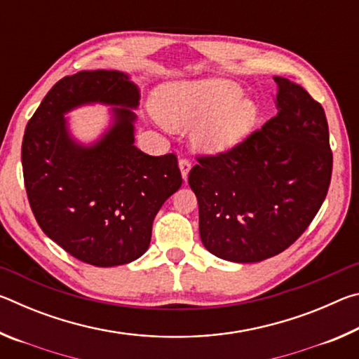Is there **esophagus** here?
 I'll return each mask as SVG.
<instances>
[{
	"label": "esophagus",
	"mask_w": 359,
	"mask_h": 359,
	"mask_svg": "<svg viewBox=\"0 0 359 359\" xmlns=\"http://www.w3.org/2000/svg\"><path fill=\"white\" fill-rule=\"evenodd\" d=\"M179 168H180V172H182V177H184V180L187 182L188 179V172H190L191 169V163L188 158H180L179 160Z\"/></svg>",
	"instance_id": "1"
}]
</instances>
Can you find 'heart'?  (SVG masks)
<instances>
[{
    "mask_svg": "<svg viewBox=\"0 0 359 359\" xmlns=\"http://www.w3.org/2000/svg\"><path fill=\"white\" fill-rule=\"evenodd\" d=\"M239 85L220 79L169 83L158 88L154 111L161 123L182 130L197 125L193 142L204 151H222L250 135L258 121V106L239 96Z\"/></svg>",
    "mask_w": 359,
    "mask_h": 359,
    "instance_id": "obj_1",
    "label": "heart"
}]
</instances>
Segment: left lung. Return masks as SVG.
Listing matches in <instances>:
<instances>
[{
  "label": "left lung",
  "mask_w": 359,
  "mask_h": 359,
  "mask_svg": "<svg viewBox=\"0 0 359 359\" xmlns=\"http://www.w3.org/2000/svg\"><path fill=\"white\" fill-rule=\"evenodd\" d=\"M274 81L276 117L233 149L198 156L188 174L204 247L234 263H257L288 248L312 223L331 182L323 107L301 85Z\"/></svg>",
  "instance_id": "left-lung-1"
}]
</instances>
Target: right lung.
<instances>
[{
	"label": "right lung",
	"instance_id": "obj_1",
	"mask_svg": "<svg viewBox=\"0 0 359 359\" xmlns=\"http://www.w3.org/2000/svg\"><path fill=\"white\" fill-rule=\"evenodd\" d=\"M90 102L119 107L107 135L85 148L64 114ZM137 104L139 88L123 72L81 71L53 85L27 125L22 166L36 222L83 263L111 267L144 255L155 215L182 185L177 156L135 145Z\"/></svg>",
	"mask_w": 359,
	"mask_h": 359
}]
</instances>
